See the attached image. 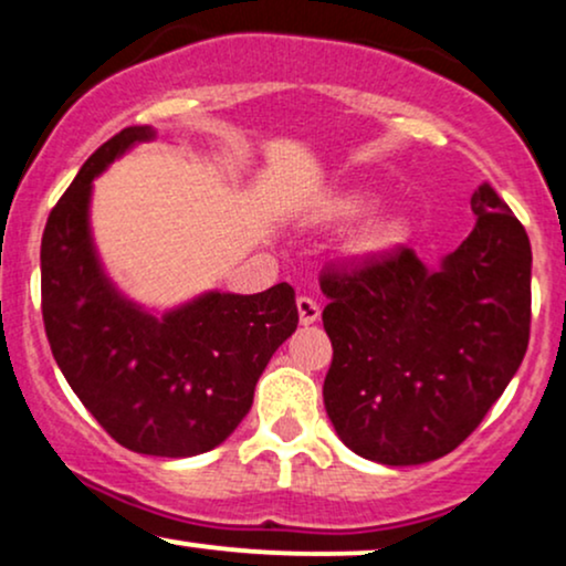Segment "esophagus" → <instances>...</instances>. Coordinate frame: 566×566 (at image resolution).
Returning a JSON list of instances; mask_svg holds the SVG:
<instances>
[{
    "label": "esophagus",
    "instance_id": "34e87169",
    "mask_svg": "<svg viewBox=\"0 0 566 566\" xmlns=\"http://www.w3.org/2000/svg\"><path fill=\"white\" fill-rule=\"evenodd\" d=\"M297 314H301V324H305V327H308V324H314L316 319H319V303L314 301V297H308V295H301L297 297Z\"/></svg>",
    "mask_w": 566,
    "mask_h": 566
}]
</instances>
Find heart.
I'll list each match as a JSON object with an SVG mask.
<instances>
[{
	"label": "heart",
	"mask_w": 566,
	"mask_h": 566,
	"mask_svg": "<svg viewBox=\"0 0 566 566\" xmlns=\"http://www.w3.org/2000/svg\"><path fill=\"white\" fill-rule=\"evenodd\" d=\"M369 210H373V199L361 197V193L348 197L340 207L343 216L348 218L365 216ZM401 237H405V229H401L399 220H378V223L367 226V229L359 233V239H356V250H359L361 255H378V252H386L399 244Z\"/></svg>",
	"instance_id": "b5f03b06"
}]
</instances>
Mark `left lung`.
Returning <instances> with one entry per match:
<instances>
[{"label": "left lung", "instance_id": "8db88e82", "mask_svg": "<svg viewBox=\"0 0 566 566\" xmlns=\"http://www.w3.org/2000/svg\"><path fill=\"white\" fill-rule=\"evenodd\" d=\"M471 210L476 226L437 271L394 247L319 276L333 340L324 407L343 444L375 463L418 465L463 444L527 354L530 237L490 184Z\"/></svg>", "mask_w": 566, "mask_h": 566}]
</instances>
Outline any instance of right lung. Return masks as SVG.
<instances>
[{"label": "right lung", "instance_id": "obj_1", "mask_svg": "<svg viewBox=\"0 0 566 566\" xmlns=\"http://www.w3.org/2000/svg\"><path fill=\"white\" fill-rule=\"evenodd\" d=\"M127 127L82 165L42 233V319L63 378L122 447L191 458L229 439L250 412L261 373L297 329L287 282L258 295L210 292L161 319L103 276L87 207L93 178L151 138Z\"/></svg>", "mask_w": 566, "mask_h": 566}]
</instances>
